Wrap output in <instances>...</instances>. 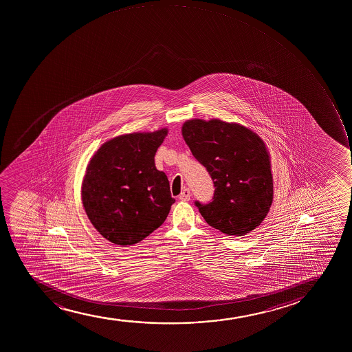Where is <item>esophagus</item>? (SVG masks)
Instances as JSON below:
<instances>
[{
    "instance_id": "esophagus-1",
    "label": "esophagus",
    "mask_w": 352,
    "mask_h": 352,
    "mask_svg": "<svg viewBox=\"0 0 352 352\" xmlns=\"http://www.w3.org/2000/svg\"><path fill=\"white\" fill-rule=\"evenodd\" d=\"M190 199V190L188 188H185V190H182L180 195H179V200H182V201H188Z\"/></svg>"
}]
</instances>
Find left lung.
I'll return each mask as SVG.
<instances>
[{"instance_id":"1","label":"left lung","mask_w":352,"mask_h":352,"mask_svg":"<svg viewBox=\"0 0 352 352\" xmlns=\"http://www.w3.org/2000/svg\"><path fill=\"white\" fill-rule=\"evenodd\" d=\"M182 131L215 187L212 201H195L202 217L227 235L250 233L273 202V175L263 140L247 127L219 119H190Z\"/></svg>"}]
</instances>
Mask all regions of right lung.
<instances>
[{"mask_svg":"<svg viewBox=\"0 0 352 352\" xmlns=\"http://www.w3.org/2000/svg\"><path fill=\"white\" fill-rule=\"evenodd\" d=\"M167 129L104 142L87 165L82 201L89 220L115 245H135L166 220L174 200L154 155Z\"/></svg>","mask_w":352,"mask_h":352,"instance_id":"add662e5","label":"right lung"}]
</instances>
